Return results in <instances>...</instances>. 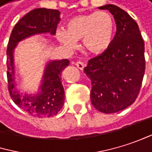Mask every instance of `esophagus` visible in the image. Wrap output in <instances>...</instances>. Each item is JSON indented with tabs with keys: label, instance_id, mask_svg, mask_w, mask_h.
Here are the masks:
<instances>
[{
	"label": "esophagus",
	"instance_id": "34e87169",
	"mask_svg": "<svg viewBox=\"0 0 152 152\" xmlns=\"http://www.w3.org/2000/svg\"><path fill=\"white\" fill-rule=\"evenodd\" d=\"M75 65L77 66L80 70H83V69H84V67H85V64H84L82 61H77V62L75 63Z\"/></svg>",
	"mask_w": 152,
	"mask_h": 152
}]
</instances>
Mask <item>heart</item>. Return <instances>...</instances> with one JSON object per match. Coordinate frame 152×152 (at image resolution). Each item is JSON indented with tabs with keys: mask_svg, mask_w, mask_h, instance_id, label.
<instances>
[{
	"mask_svg": "<svg viewBox=\"0 0 152 152\" xmlns=\"http://www.w3.org/2000/svg\"><path fill=\"white\" fill-rule=\"evenodd\" d=\"M66 31L56 32L58 41L67 50L77 47V41H83L84 47L93 54H102L109 50L115 37V21L104 11L80 14L70 18L66 24Z\"/></svg>",
	"mask_w": 152,
	"mask_h": 152,
	"instance_id": "heart-1",
	"label": "heart"
}]
</instances>
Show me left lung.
Instances as JSON below:
<instances>
[{
    "mask_svg": "<svg viewBox=\"0 0 152 152\" xmlns=\"http://www.w3.org/2000/svg\"><path fill=\"white\" fill-rule=\"evenodd\" d=\"M102 10L114 16L117 33L109 50L91 58L84 71L92 82L93 106L110 114L130 106L139 94L145 71L144 42L128 13L112 4Z\"/></svg>",
    "mask_w": 152,
    "mask_h": 152,
    "instance_id": "1",
    "label": "left lung"
}]
</instances>
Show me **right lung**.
I'll return each mask as SVG.
<instances>
[{
	"instance_id": "right-lung-1",
	"label": "right lung",
	"mask_w": 152,
	"mask_h": 152,
	"mask_svg": "<svg viewBox=\"0 0 152 152\" xmlns=\"http://www.w3.org/2000/svg\"><path fill=\"white\" fill-rule=\"evenodd\" d=\"M60 12L45 8L35 9L26 14L14 26L7 48V78L10 95L16 105L31 116H55L64 104V88L61 84V72L68 64V59L51 60L45 67L39 92L35 94L21 93L16 85L14 49L18 43L37 34H56L60 20Z\"/></svg>"
}]
</instances>
